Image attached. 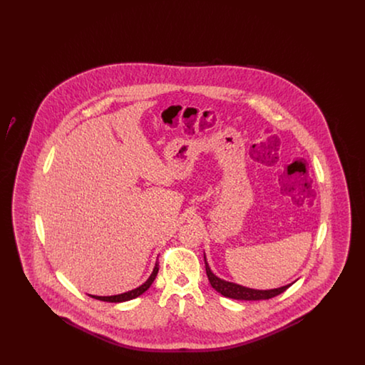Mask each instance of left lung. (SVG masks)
I'll list each match as a JSON object with an SVG mask.
<instances>
[{"label": "left lung", "instance_id": "left-lung-1", "mask_svg": "<svg viewBox=\"0 0 365 365\" xmlns=\"http://www.w3.org/2000/svg\"><path fill=\"white\" fill-rule=\"evenodd\" d=\"M204 261H205V269H207V275H208L209 283L210 286L222 295H225L227 298H232V299H243V301H259V299H269L272 297L282 294L283 292H286L293 283H289L286 286H282L278 289H271V290H257V289H249L241 284L232 283V282H227L225 279H220L216 277L210 267H209L208 261L204 253Z\"/></svg>", "mask_w": 365, "mask_h": 365}]
</instances>
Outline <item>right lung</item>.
<instances>
[{
	"label": "right lung",
	"instance_id": "obj_1",
	"mask_svg": "<svg viewBox=\"0 0 365 365\" xmlns=\"http://www.w3.org/2000/svg\"><path fill=\"white\" fill-rule=\"evenodd\" d=\"M157 272H158V261H156V265H155L153 272L150 274V277L148 278V280H146L145 283H142L140 286H138L137 289H133V290L125 292V293H122V294L105 295V297H101V295H90L91 298H96V299H100V301H105V302H124V301H130V299H134V298H137L139 295L143 294V293L152 286V283H153L155 279H156Z\"/></svg>",
	"mask_w": 365,
	"mask_h": 365
}]
</instances>
